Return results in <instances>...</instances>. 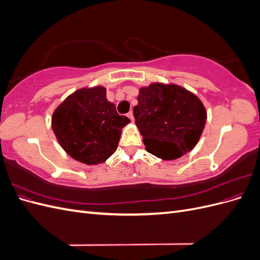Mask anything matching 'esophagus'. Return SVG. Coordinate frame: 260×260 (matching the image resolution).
<instances>
[{"instance_id": "obj_1", "label": "esophagus", "mask_w": 260, "mask_h": 260, "mask_svg": "<svg viewBox=\"0 0 260 260\" xmlns=\"http://www.w3.org/2000/svg\"><path fill=\"white\" fill-rule=\"evenodd\" d=\"M127 116L130 118V120H131V121H135V117H133V113H132L131 111L127 114Z\"/></svg>"}]
</instances>
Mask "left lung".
<instances>
[{
	"mask_svg": "<svg viewBox=\"0 0 260 260\" xmlns=\"http://www.w3.org/2000/svg\"><path fill=\"white\" fill-rule=\"evenodd\" d=\"M133 116L146 151L166 160L192 151L207 119L205 107L192 92L159 82L140 89Z\"/></svg>",
	"mask_w": 260,
	"mask_h": 260,
	"instance_id": "8db88e82",
	"label": "left lung"
}]
</instances>
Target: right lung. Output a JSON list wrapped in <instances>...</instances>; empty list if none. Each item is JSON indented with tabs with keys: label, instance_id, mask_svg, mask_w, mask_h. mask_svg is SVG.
<instances>
[{
	"label": "right lung",
	"instance_id": "obj_1",
	"mask_svg": "<svg viewBox=\"0 0 260 260\" xmlns=\"http://www.w3.org/2000/svg\"><path fill=\"white\" fill-rule=\"evenodd\" d=\"M130 119L107 101L104 86L77 90L55 109L52 129L74 159L85 165L106 161L117 149L121 130Z\"/></svg>",
	"mask_w": 260,
	"mask_h": 260
}]
</instances>
